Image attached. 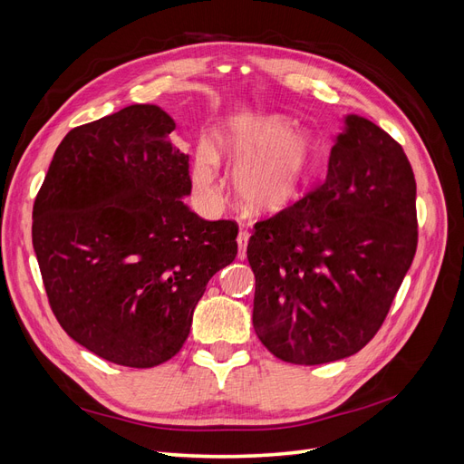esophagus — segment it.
Here are the masks:
<instances>
[{
    "mask_svg": "<svg viewBox=\"0 0 464 464\" xmlns=\"http://www.w3.org/2000/svg\"><path fill=\"white\" fill-rule=\"evenodd\" d=\"M247 240H249V232L247 230H240L237 234L236 242H237V259H246L247 256Z\"/></svg>",
    "mask_w": 464,
    "mask_h": 464,
    "instance_id": "esophagus-1",
    "label": "esophagus"
}]
</instances>
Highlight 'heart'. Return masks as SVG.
Segmentation results:
<instances>
[{
	"instance_id": "heart-1",
	"label": "heart",
	"mask_w": 464,
	"mask_h": 464,
	"mask_svg": "<svg viewBox=\"0 0 464 464\" xmlns=\"http://www.w3.org/2000/svg\"><path fill=\"white\" fill-rule=\"evenodd\" d=\"M218 154L236 168L234 186L254 213H276L304 189L315 166V150L283 116L242 114L224 123ZM217 149L205 143L195 157L193 179L203 191L215 189Z\"/></svg>"
}]
</instances>
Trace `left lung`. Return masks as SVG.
I'll return each instance as SVG.
<instances>
[{"instance_id": "1", "label": "left lung", "mask_w": 464, "mask_h": 464, "mask_svg": "<svg viewBox=\"0 0 464 464\" xmlns=\"http://www.w3.org/2000/svg\"><path fill=\"white\" fill-rule=\"evenodd\" d=\"M416 246L409 159L387 131L348 116L323 184L254 224L259 341L300 366L356 354L383 325Z\"/></svg>"}]
</instances>
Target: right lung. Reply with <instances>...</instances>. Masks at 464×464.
<instances>
[{
  "label": "right lung",
  "mask_w": 464,
  "mask_h": 464,
  "mask_svg": "<svg viewBox=\"0 0 464 464\" xmlns=\"http://www.w3.org/2000/svg\"><path fill=\"white\" fill-rule=\"evenodd\" d=\"M174 120L131 104L79 125L55 149L33 208L52 312L73 341L128 368L184 346L207 283L237 254V224L205 220Z\"/></svg>",
  "instance_id": "right-lung-1"
}]
</instances>
